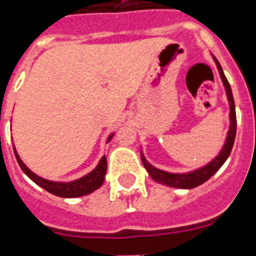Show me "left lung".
Wrapping results in <instances>:
<instances>
[{
    "mask_svg": "<svg viewBox=\"0 0 256 256\" xmlns=\"http://www.w3.org/2000/svg\"><path fill=\"white\" fill-rule=\"evenodd\" d=\"M218 70L220 72V78L223 80V84L226 87V92H227L228 102H230V130H228L227 138H226V144H224L223 149L219 153V156L210 161V164H206V166L196 169V170L189 172V173H169V172L161 170L154 168L153 165H150L146 158L144 157V154L141 153V160L144 162V166L146 168V170L149 173V176L154 181H157L160 184L168 185V186H173V188H181V189H192L196 188L198 185H202V182H206V180H210V177L219 170L222 165L226 162V160L228 158V156L231 154L232 146H234V141H235V136H236V112H235V102H234V96H232L231 87L228 83L227 78L224 75L222 66L219 62L214 58Z\"/></svg>",
    "mask_w": 256,
    "mask_h": 256,
    "instance_id": "obj_1",
    "label": "left lung"
}]
</instances>
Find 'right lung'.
I'll return each instance as SVG.
<instances>
[{
    "mask_svg": "<svg viewBox=\"0 0 256 256\" xmlns=\"http://www.w3.org/2000/svg\"><path fill=\"white\" fill-rule=\"evenodd\" d=\"M112 138V134L108 136L107 142L110 141ZM14 149V146H13ZM14 156L17 158V162H18L20 168L22 169L25 174L28 176L29 178L36 182L37 185H40L42 188H44L46 192L52 193L54 196H58V198H80V196H84V194H88V193L96 190L98 188H100L104 181V176H106L107 172V160L106 157L103 156L102 160L99 161L98 166L94 169L91 173L86 174L84 177H82L79 180L70 181V182H56V181H50L46 180V178H42L37 174H34L30 169L26 168L20 156L17 154V152L14 150Z\"/></svg>",
    "mask_w": 256,
    "mask_h": 256,
    "instance_id": "obj_1",
    "label": "right lung"
}]
</instances>
